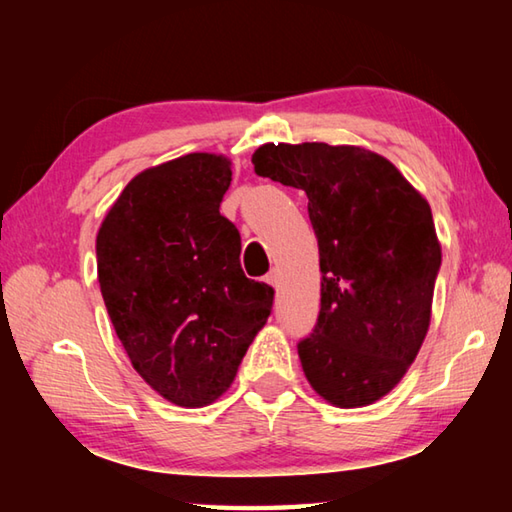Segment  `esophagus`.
I'll use <instances>...</instances> for the list:
<instances>
[{
	"label": "esophagus",
	"instance_id": "esophagus-1",
	"mask_svg": "<svg viewBox=\"0 0 512 512\" xmlns=\"http://www.w3.org/2000/svg\"><path fill=\"white\" fill-rule=\"evenodd\" d=\"M266 284H271L273 289H277V284H280V277H277V271H271L266 277H264Z\"/></svg>",
	"mask_w": 512,
	"mask_h": 512
}]
</instances>
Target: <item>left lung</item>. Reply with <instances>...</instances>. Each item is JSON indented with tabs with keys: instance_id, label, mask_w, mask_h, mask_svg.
I'll list each match as a JSON object with an SVG mask.
<instances>
[{
	"instance_id": "1",
	"label": "left lung",
	"mask_w": 512,
	"mask_h": 512,
	"mask_svg": "<svg viewBox=\"0 0 512 512\" xmlns=\"http://www.w3.org/2000/svg\"><path fill=\"white\" fill-rule=\"evenodd\" d=\"M257 176L302 189L320 255V311L298 343L314 391L341 409L404 377L427 336L440 271L431 207L381 155L359 146L264 144Z\"/></svg>"
}]
</instances>
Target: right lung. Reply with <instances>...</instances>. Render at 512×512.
I'll list each match as a JSON object with an SVG mask.
<instances>
[{
  "mask_svg": "<svg viewBox=\"0 0 512 512\" xmlns=\"http://www.w3.org/2000/svg\"><path fill=\"white\" fill-rule=\"evenodd\" d=\"M230 162L189 153L126 185L97 235L101 296L133 368L178 406L228 391L273 309L241 271V237L219 212Z\"/></svg>",
  "mask_w": 512,
  "mask_h": 512,
  "instance_id": "1",
  "label": "right lung"
}]
</instances>
